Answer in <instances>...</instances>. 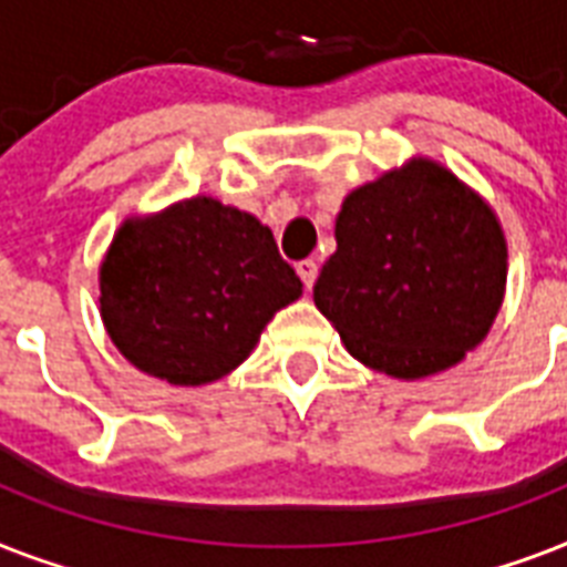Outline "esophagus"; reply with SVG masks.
I'll use <instances>...</instances> for the list:
<instances>
[{"label": "esophagus", "mask_w": 567, "mask_h": 567, "mask_svg": "<svg viewBox=\"0 0 567 567\" xmlns=\"http://www.w3.org/2000/svg\"><path fill=\"white\" fill-rule=\"evenodd\" d=\"M297 276H300L302 285L311 291V285H315V279H318V261H311V258L297 261Z\"/></svg>", "instance_id": "esophagus-1"}]
</instances>
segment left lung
<instances>
[{
	"instance_id": "8db88e82",
	"label": "left lung",
	"mask_w": 567,
	"mask_h": 567,
	"mask_svg": "<svg viewBox=\"0 0 567 567\" xmlns=\"http://www.w3.org/2000/svg\"><path fill=\"white\" fill-rule=\"evenodd\" d=\"M315 306L353 359L394 379L456 368L483 344L506 293L497 214L444 164L414 155L350 190Z\"/></svg>"
}]
</instances>
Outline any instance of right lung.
I'll use <instances>...</instances> for the list:
<instances>
[{
  "label": "right lung",
  "mask_w": 567,
  "mask_h": 567,
  "mask_svg": "<svg viewBox=\"0 0 567 567\" xmlns=\"http://www.w3.org/2000/svg\"><path fill=\"white\" fill-rule=\"evenodd\" d=\"M300 293L274 231L214 196L126 217L100 265V315L114 347L137 371L185 388L247 362Z\"/></svg>",
  "instance_id": "right-lung-1"
}]
</instances>
